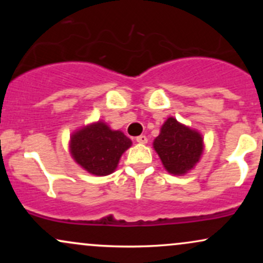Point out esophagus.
Wrapping results in <instances>:
<instances>
[{
    "instance_id": "obj_1",
    "label": "esophagus",
    "mask_w": 263,
    "mask_h": 263,
    "mask_svg": "<svg viewBox=\"0 0 263 263\" xmlns=\"http://www.w3.org/2000/svg\"><path fill=\"white\" fill-rule=\"evenodd\" d=\"M136 141L138 142V143H147V141H148V138L146 137V136L144 135H141V136H138V137H136Z\"/></svg>"
}]
</instances>
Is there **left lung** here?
Wrapping results in <instances>:
<instances>
[{
    "label": "left lung",
    "instance_id": "8db88e82",
    "mask_svg": "<svg viewBox=\"0 0 263 263\" xmlns=\"http://www.w3.org/2000/svg\"><path fill=\"white\" fill-rule=\"evenodd\" d=\"M156 152L171 174L186 173L199 162L203 153V138L199 132L170 117L153 142Z\"/></svg>",
    "mask_w": 263,
    "mask_h": 263
}]
</instances>
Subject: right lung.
<instances>
[{
	"mask_svg": "<svg viewBox=\"0 0 263 263\" xmlns=\"http://www.w3.org/2000/svg\"><path fill=\"white\" fill-rule=\"evenodd\" d=\"M131 144L121 131H112L99 121L71 136L70 152L75 162L89 173L107 176L116 170L122 153Z\"/></svg>",
	"mask_w": 263,
	"mask_h": 263,
	"instance_id": "obj_1",
	"label": "right lung"
}]
</instances>
